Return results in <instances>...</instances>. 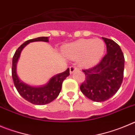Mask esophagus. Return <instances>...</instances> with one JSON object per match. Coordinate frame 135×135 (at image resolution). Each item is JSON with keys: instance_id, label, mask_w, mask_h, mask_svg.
Segmentation results:
<instances>
[{"instance_id": "34e87169", "label": "esophagus", "mask_w": 135, "mask_h": 135, "mask_svg": "<svg viewBox=\"0 0 135 135\" xmlns=\"http://www.w3.org/2000/svg\"><path fill=\"white\" fill-rule=\"evenodd\" d=\"M78 70V68L76 67L75 66H74V65H73V66H70V74H73L75 71H76V70Z\"/></svg>"}]
</instances>
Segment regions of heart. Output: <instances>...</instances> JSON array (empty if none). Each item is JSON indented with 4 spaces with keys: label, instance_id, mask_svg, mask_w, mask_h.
<instances>
[{
    "label": "heart",
    "instance_id": "heart-1",
    "mask_svg": "<svg viewBox=\"0 0 135 135\" xmlns=\"http://www.w3.org/2000/svg\"><path fill=\"white\" fill-rule=\"evenodd\" d=\"M105 49V45L100 38L81 39L70 44L67 54L72 58L80 59V63L92 67L100 61Z\"/></svg>",
    "mask_w": 135,
    "mask_h": 135
}]
</instances>
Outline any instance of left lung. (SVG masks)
Here are the masks:
<instances>
[{
    "instance_id": "8db88e82",
    "label": "left lung",
    "mask_w": 135,
    "mask_h": 135,
    "mask_svg": "<svg viewBox=\"0 0 135 135\" xmlns=\"http://www.w3.org/2000/svg\"><path fill=\"white\" fill-rule=\"evenodd\" d=\"M107 45V54L96 66L84 69L85 81L80 90L95 102L111 98L120 88L123 79L124 57L119 45L111 39L102 37Z\"/></svg>"
}]
</instances>
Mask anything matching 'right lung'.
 Returning a JSON list of instances; mask_svg holds the SVG:
<instances>
[{"label": "right lung", "instance_id": "right-lung-1", "mask_svg": "<svg viewBox=\"0 0 135 135\" xmlns=\"http://www.w3.org/2000/svg\"><path fill=\"white\" fill-rule=\"evenodd\" d=\"M36 41L49 42V38L42 36L31 39L24 42L18 48L12 58V76L15 87L22 97L34 104L43 105L50 103L59 96L61 90L62 82L68 76H69L70 73L69 69H67L66 71L52 76L45 85L38 87L30 86L21 81L16 73L17 62L20 57L21 51L25 46L30 42Z\"/></svg>", "mask_w": 135, "mask_h": 135}]
</instances>
